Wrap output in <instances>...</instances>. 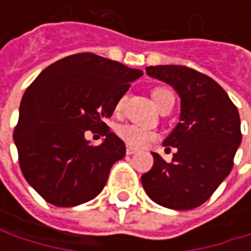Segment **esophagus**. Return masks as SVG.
<instances>
[{"label":"esophagus","instance_id":"obj_1","mask_svg":"<svg viewBox=\"0 0 251 251\" xmlns=\"http://www.w3.org/2000/svg\"><path fill=\"white\" fill-rule=\"evenodd\" d=\"M135 152H136V150H135V148H132V147H126V154L132 155V154H135Z\"/></svg>","mask_w":251,"mask_h":251}]
</instances>
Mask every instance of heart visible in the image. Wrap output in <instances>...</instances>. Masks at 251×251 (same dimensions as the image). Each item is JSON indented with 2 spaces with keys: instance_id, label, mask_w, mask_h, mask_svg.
Segmentation results:
<instances>
[{
  "instance_id": "1",
  "label": "heart",
  "mask_w": 251,
  "mask_h": 251,
  "mask_svg": "<svg viewBox=\"0 0 251 251\" xmlns=\"http://www.w3.org/2000/svg\"><path fill=\"white\" fill-rule=\"evenodd\" d=\"M151 94H152L155 104L160 109H163L167 104H175V94L172 90H169L166 87H157L152 90ZM124 104H125V97H121L119 101L116 103L115 110L121 112L124 109ZM116 133L129 147H135V148L144 147L157 138V133L152 129H148L145 126L136 125V124H124V125L118 126Z\"/></svg>"
}]
</instances>
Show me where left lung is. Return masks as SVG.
<instances>
[{
	"instance_id": "left-lung-1",
	"label": "left lung",
	"mask_w": 251,
	"mask_h": 251,
	"mask_svg": "<svg viewBox=\"0 0 251 251\" xmlns=\"http://www.w3.org/2000/svg\"><path fill=\"white\" fill-rule=\"evenodd\" d=\"M147 74L170 84L180 96V122L163 142L176 148L167 163L152 152L154 166L142 175L147 195L158 205L187 211L205 203L234 166L241 142L240 115L226 90L183 65L148 67Z\"/></svg>"
}]
</instances>
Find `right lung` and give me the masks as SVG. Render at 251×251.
Here are the masks:
<instances>
[{"label": "right lung", "mask_w": 251, "mask_h": 251, "mask_svg": "<svg viewBox=\"0 0 251 251\" xmlns=\"http://www.w3.org/2000/svg\"><path fill=\"white\" fill-rule=\"evenodd\" d=\"M141 70L90 52L70 55L27 87L14 142L28 184L55 206H76L104 187L112 166L126 154L125 142L104 124ZM103 128L99 147L83 138Z\"/></svg>", "instance_id": "right-lung-1"}]
</instances>
